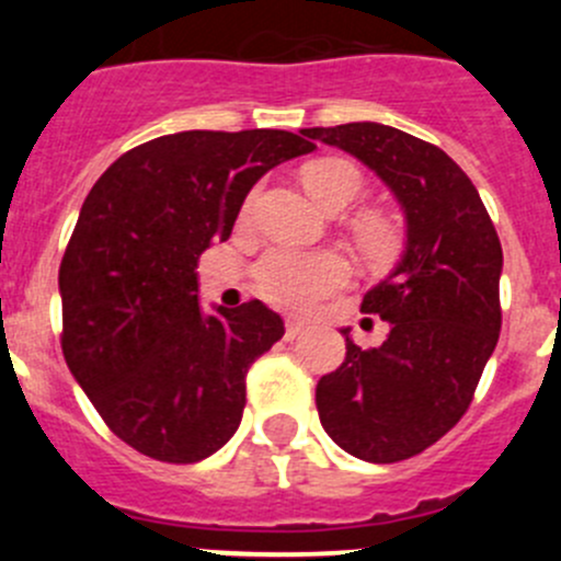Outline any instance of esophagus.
I'll use <instances>...</instances> for the list:
<instances>
[{"label":"esophagus","instance_id":"esophagus-1","mask_svg":"<svg viewBox=\"0 0 561 561\" xmlns=\"http://www.w3.org/2000/svg\"><path fill=\"white\" fill-rule=\"evenodd\" d=\"M304 331H307V322H304V320H293V317H290V320L285 322V336H287V339L301 336Z\"/></svg>","mask_w":561,"mask_h":561}]
</instances>
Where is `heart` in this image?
<instances>
[{
	"label": "heart",
	"instance_id": "b5f03b06",
	"mask_svg": "<svg viewBox=\"0 0 561 561\" xmlns=\"http://www.w3.org/2000/svg\"><path fill=\"white\" fill-rule=\"evenodd\" d=\"M314 201L328 211H342L353 206L364 195V173L347 160H322L307 168L304 173ZM252 201H247L249 211ZM364 241L369 247H380L386 241V230L377 225H366ZM257 290L274 307L290 312H307L331 293L342 290L350 282V265L336 252H296V249H271L254 268Z\"/></svg>",
	"mask_w": 561,
	"mask_h": 561
}]
</instances>
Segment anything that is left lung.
<instances>
[{"instance_id": "left-lung-1", "label": "left lung", "mask_w": 561, "mask_h": 561, "mask_svg": "<svg viewBox=\"0 0 561 561\" xmlns=\"http://www.w3.org/2000/svg\"><path fill=\"white\" fill-rule=\"evenodd\" d=\"M386 181L404 208L407 244L364 296L390 333L360 350L344 328V364L317 382L328 437L350 456L393 463L423 454L472 401L502 328V244L469 175L439 146L377 122L301 129Z\"/></svg>"}]
</instances>
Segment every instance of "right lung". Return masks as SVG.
I'll return each instance as SVG.
<instances>
[{
  "instance_id": "1",
  "label": "right lung",
  "mask_w": 561,
  "mask_h": 561,
  "mask_svg": "<svg viewBox=\"0 0 561 561\" xmlns=\"http://www.w3.org/2000/svg\"><path fill=\"white\" fill-rule=\"evenodd\" d=\"M285 129L162 135L118 157L83 201L59 268L61 353L118 439L168 463L239 428L247 371L285 322L265 304L197 301V257L228 241L260 175L314 151Z\"/></svg>"
}]
</instances>
